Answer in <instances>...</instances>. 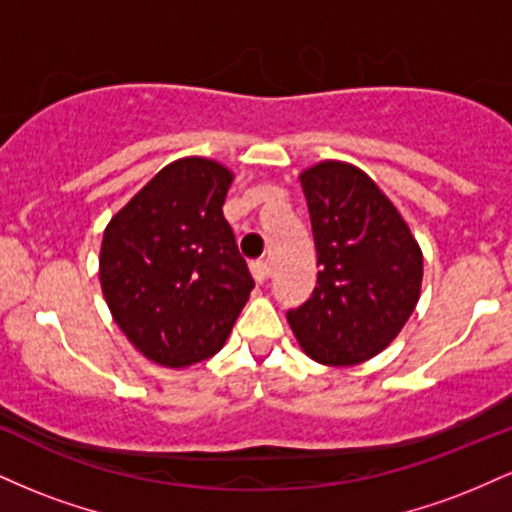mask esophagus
I'll return each mask as SVG.
<instances>
[{"label":"esophagus","instance_id":"esophagus-1","mask_svg":"<svg viewBox=\"0 0 512 512\" xmlns=\"http://www.w3.org/2000/svg\"><path fill=\"white\" fill-rule=\"evenodd\" d=\"M250 274L257 284H264L269 279V264L267 262H252L250 264Z\"/></svg>","mask_w":512,"mask_h":512}]
</instances>
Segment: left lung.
Masks as SVG:
<instances>
[{
    "mask_svg": "<svg viewBox=\"0 0 512 512\" xmlns=\"http://www.w3.org/2000/svg\"><path fill=\"white\" fill-rule=\"evenodd\" d=\"M301 187L317 250V286L289 325L325 366H354L385 349L419 303L424 255L395 204L361 168L322 161Z\"/></svg>",
    "mask_w": 512,
    "mask_h": 512,
    "instance_id": "left-lung-1",
    "label": "left lung"
}]
</instances>
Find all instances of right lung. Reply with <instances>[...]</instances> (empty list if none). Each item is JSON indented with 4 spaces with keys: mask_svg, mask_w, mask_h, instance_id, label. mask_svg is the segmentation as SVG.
Listing matches in <instances>:
<instances>
[{
    "mask_svg": "<svg viewBox=\"0 0 512 512\" xmlns=\"http://www.w3.org/2000/svg\"><path fill=\"white\" fill-rule=\"evenodd\" d=\"M233 173L180 158L110 219L101 286L117 327L149 361L185 368L226 344L255 281L223 219Z\"/></svg>",
    "mask_w": 512,
    "mask_h": 512,
    "instance_id": "obj_1",
    "label": "right lung"
}]
</instances>
